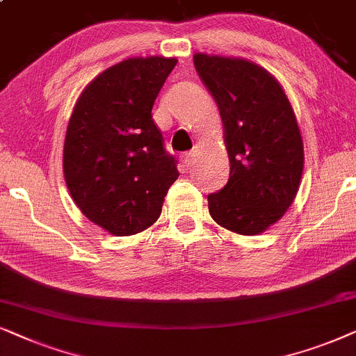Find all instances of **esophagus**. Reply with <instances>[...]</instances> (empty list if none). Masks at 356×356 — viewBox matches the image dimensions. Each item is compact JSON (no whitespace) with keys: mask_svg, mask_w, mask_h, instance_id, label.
Returning <instances> with one entry per match:
<instances>
[{"mask_svg":"<svg viewBox=\"0 0 356 356\" xmlns=\"http://www.w3.org/2000/svg\"><path fill=\"white\" fill-rule=\"evenodd\" d=\"M193 158H195V153H186V154H184L182 156V165H184V168H191V165H192V163H193Z\"/></svg>","mask_w":356,"mask_h":356,"instance_id":"esophagus-1","label":"esophagus"}]
</instances>
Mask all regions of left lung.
I'll return each instance as SVG.
<instances>
[{"label":"left lung","instance_id":"obj_1","mask_svg":"<svg viewBox=\"0 0 356 356\" xmlns=\"http://www.w3.org/2000/svg\"><path fill=\"white\" fill-rule=\"evenodd\" d=\"M225 125L229 181L208 195L218 225L252 236L285 215L300 187L305 153L295 112L272 74L255 63L193 55Z\"/></svg>","mask_w":356,"mask_h":356}]
</instances>
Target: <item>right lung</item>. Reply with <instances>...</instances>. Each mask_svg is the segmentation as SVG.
Wrapping results in <instances>:
<instances>
[{"label":"right lung","mask_w":356,"mask_h":356,"mask_svg":"<svg viewBox=\"0 0 356 356\" xmlns=\"http://www.w3.org/2000/svg\"><path fill=\"white\" fill-rule=\"evenodd\" d=\"M177 60L129 58L84 89L66 130L63 170L76 205L111 234L130 236L161 215L179 177L151 108Z\"/></svg>","instance_id":"obj_1"}]
</instances>
